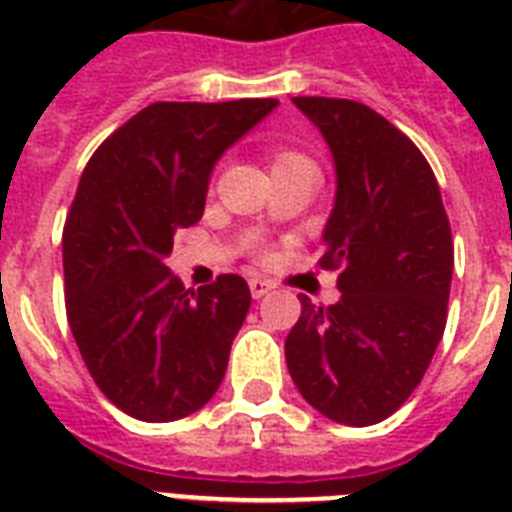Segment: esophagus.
Wrapping results in <instances>:
<instances>
[{"mask_svg": "<svg viewBox=\"0 0 512 512\" xmlns=\"http://www.w3.org/2000/svg\"><path fill=\"white\" fill-rule=\"evenodd\" d=\"M271 289H273L271 281L257 279V276H255V279H249V292H252V297H255V300H260L263 295H268Z\"/></svg>", "mask_w": 512, "mask_h": 512, "instance_id": "esophagus-1", "label": "esophagus"}]
</instances>
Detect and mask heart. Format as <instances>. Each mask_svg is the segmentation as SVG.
I'll list each match as a JSON object with an SVG mask.
<instances>
[{"mask_svg": "<svg viewBox=\"0 0 512 512\" xmlns=\"http://www.w3.org/2000/svg\"><path fill=\"white\" fill-rule=\"evenodd\" d=\"M292 162H305L303 156L292 154V151H279V154L273 156V170L276 167H284V164H292Z\"/></svg>", "mask_w": 512, "mask_h": 512, "instance_id": "heart-1", "label": "heart"}]
</instances>
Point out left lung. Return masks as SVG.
Returning a JSON list of instances; mask_svg holds the SVG:
<instances>
[{
  "instance_id": "1",
  "label": "left lung",
  "mask_w": 512,
  "mask_h": 512,
  "mask_svg": "<svg viewBox=\"0 0 512 512\" xmlns=\"http://www.w3.org/2000/svg\"><path fill=\"white\" fill-rule=\"evenodd\" d=\"M327 140L335 207L321 265L340 300L303 313L284 342L297 390L342 425H374L420 385L444 337L454 244L436 175L404 132L364 103L292 98Z\"/></svg>"
}]
</instances>
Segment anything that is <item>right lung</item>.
Returning <instances> with one entry per match:
<instances>
[{
    "instance_id": "1",
    "label": "right lung",
    "mask_w": 512,
    "mask_h": 512,
    "mask_svg": "<svg viewBox=\"0 0 512 512\" xmlns=\"http://www.w3.org/2000/svg\"><path fill=\"white\" fill-rule=\"evenodd\" d=\"M276 106L154 103L84 167L63 228L68 324L95 385L135 420L188 417L223 382L247 281L225 273L193 292L164 260L204 215L217 159Z\"/></svg>"
}]
</instances>
